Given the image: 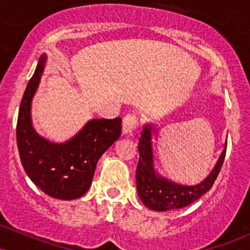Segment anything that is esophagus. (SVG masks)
Masks as SVG:
<instances>
[{
  "label": "esophagus",
  "mask_w": 250,
  "mask_h": 250,
  "mask_svg": "<svg viewBox=\"0 0 250 250\" xmlns=\"http://www.w3.org/2000/svg\"><path fill=\"white\" fill-rule=\"evenodd\" d=\"M139 125V121H137L136 115L133 114H129L123 119L122 122V133L125 135H130L133 134V131L137 128Z\"/></svg>",
  "instance_id": "1"
}]
</instances>
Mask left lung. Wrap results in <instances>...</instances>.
I'll use <instances>...</instances> for the list:
<instances>
[{"mask_svg": "<svg viewBox=\"0 0 250 250\" xmlns=\"http://www.w3.org/2000/svg\"><path fill=\"white\" fill-rule=\"evenodd\" d=\"M153 133H156L153 125L146 123L139 140L140 159L136 169L137 195L146 207L155 211H167L187 207L213 187L225 161L227 142L216 165L208 176L197 185L187 186L166 179L155 169Z\"/></svg>", "mask_w": 250, "mask_h": 250, "instance_id": "1", "label": "left lung"}]
</instances>
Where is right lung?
I'll use <instances>...</instances> for the list:
<instances>
[{"label":"right lung","mask_w":250,"mask_h":250,"mask_svg":"<svg viewBox=\"0 0 250 250\" xmlns=\"http://www.w3.org/2000/svg\"><path fill=\"white\" fill-rule=\"evenodd\" d=\"M47 55L37 62L35 73L22 97L16 127L20 159L29 179L43 193L59 200H75L88 191L100 157L121 136V117L93 119L67 141H49L35 130L31 102L35 96Z\"/></svg>","instance_id":"1"}]
</instances>
